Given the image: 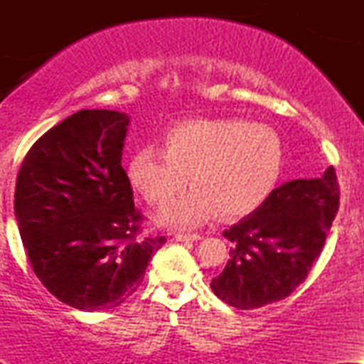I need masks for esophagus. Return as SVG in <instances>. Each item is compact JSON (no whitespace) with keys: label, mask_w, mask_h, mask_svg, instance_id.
<instances>
[{"label":"esophagus","mask_w":364,"mask_h":364,"mask_svg":"<svg viewBox=\"0 0 364 364\" xmlns=\"http://www.w3.org/2000/svg\"><path fill=\"white\" fill-rule=\"evenodd\" d=\"M176 240L178 241H185V243H188V241L202 240V235H198V232H178Z\"/></svg>","instance_id":"34e87169"}]
</instances>
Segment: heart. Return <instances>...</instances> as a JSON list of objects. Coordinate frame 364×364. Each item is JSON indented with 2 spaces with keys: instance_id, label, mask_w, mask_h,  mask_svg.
I'll use <instances>...</instances> for the list:
<instances>
[{
  "instance_id": "1",
  "label": "heart",
  "mask_w": 364,
  "mask_h": 364,
  "mask_svg": "<svg viewBox=\"0 0 364 364\" xmlns=\"http://www.w3.org/2000/svg\"><path fill=\"white\" fill-rule=\"evenodd\" d=\"M284 145L274 128L246 119H191L162 135L161 149L141 147L129 157L128 181L154 205L157 220L190 228L223 215L245 217L260 208L277 186Z\"/></svg>"
}]
</instances>
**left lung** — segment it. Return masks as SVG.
Instances as JSON below:
<instances>
[{"instance_id": "8db88e82", "label": "left lung", "mask_w": 364, "mask_h": 364, "mask_svg": "<svg viewBox=\"0 0 364 364\" xmlns=\"http://www.w3.org/2000/svg\"><path fill=\"white\" fill-rule=\"evenodd\" d=\"M339 183L330 166L323 176L275 188L260 208L224 231L229 262L210 287L240 310L287 298L320 257L337 210Z\"/></svg>"}]
</instances>
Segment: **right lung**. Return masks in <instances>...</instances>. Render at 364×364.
I'll return each instance as SVG.
<instances>
[{
	"mask_svg": "<svg viewBox=\"0 0 364 364\" xmlns=\"http://www.w3.org/2000/svg\"><path fill=\"white\" fill-rule=\"evenodd\" d=\"M128 123L118 111L75 112L32 145L16 176L15 217L32 270L77 310L123 303L166 243L139 237L144 215L121 166Z\"/></svg>",
	"mask_w": 364,
	"mask_h": 364,
	"instance_id": "obj_1",
	"label": "right lung"
}]
</instances>
